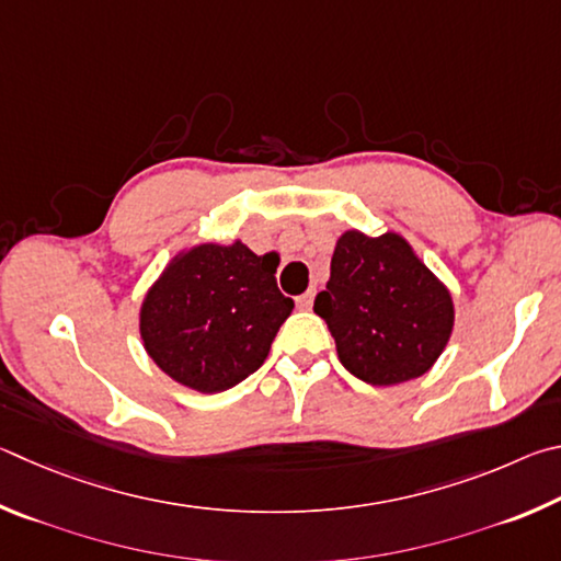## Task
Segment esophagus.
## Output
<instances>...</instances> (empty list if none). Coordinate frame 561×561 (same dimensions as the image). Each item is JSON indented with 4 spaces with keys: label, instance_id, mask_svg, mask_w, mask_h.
<instances>
[{
    "label": "esophagus",
    "instance_id": "34e87169",
    "mask_svg": "<svg viewBox=\"0 0 561 561\" xmlns=\"http://www.w3.org/2000/svg\"><path fill=\"white\" fill-rule=\"evenodd\" d=\"M312 298H316V290L302 293V296L296 298V306H298L300 310H310V308H312Z\"/></svg>",
    "mask_w": 561,
    "mask_h": 561
}]
</instances>
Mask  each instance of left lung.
Segmentation results:
<instances>
[{
    "label": "left lung",
    "instance_id": "left-lung-1",
    "mask_svg": "<svg viewBox=\"0 0 561 561\" xmlns=\"http://www.w3.org/2000/svg\"><path fill=\"white\" fill-rule=\"evenodd\" d=\"M316 312L342 367L375 387L426 375L454 330L450 293L397 233H342Z\"/></svg>",
    "mask_w": 561,
    "mask_h": 561
}]
</instances>
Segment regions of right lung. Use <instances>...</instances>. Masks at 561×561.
Returning a JSON list of instances; mask_svg holds the SVG:
<instances>
[{"mask_svg":"<svg viewBox=\"0 0 561 561\" xmlns=\"http://www.w3.org/2000/svg\"><path fill=\"white\" fill-rule=\"evenodd\" d=\"M278 263L241 241L199 243L167 265L140 310L147 355L180 385L216 394L259 369L293 300Z\"/></svg>","mask_w":561,"mask_h":561,"instance_id":"1","label":"right lung"}]
</instances>
